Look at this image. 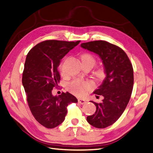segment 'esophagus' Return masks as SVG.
Wrapping results in <instances>:
<instances>
[{
    "instance_id": "esophagus-1",
    "label": "esophagus",
    "mask_w": 153,
    "mask_h": 153,
    "mask_svg": "<svg viewBox=\"0 0 153 153\" xmlns=\"http://www.w3.org/2000/svg\"><path fill=\"white\" fill-rule=\"evenodd\" d=\"M78 103H79V104H84L86 102L85 100H84V99H82V98H79V99H78Z\"/></svg>"
}]
</instances>
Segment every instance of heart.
<instances>
[{"label":"heart","mask_w":153,"mask_h":153,"mask_svg":"<svg viewBox=\"0 0 153 153\" xmlns=\"http://www.w3.org/2000/svg\"><path fill=\"white\" fill-rule=\"evenodd\" d=\"M82 64H88L91 66H93L95 64L96 60L94 56L85 53L81 56L80 58ZM60 69L63 72V64H61ZM102 71L97 72V75H101ZM68 88L72 93L78 97H82L87 93L93 88V84L91 82L88 80H84L81 79H75L71 81L68 84Z\"/></svg>","instance_id":"obj_1"}]
</instances>
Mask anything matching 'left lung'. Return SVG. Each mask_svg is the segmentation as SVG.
Listing matches in <instances>:
<instances>
[{"mask_svg": "<svg viewBox=\"0 0 153 153\" xmlns=\"http://www.w3.org/2000/svg\"><path fill=\"white\" fill-rule=\"evenodd\" d=\"M80 46L96 53L104 65L106 76L93 92L97 98L102 95L104 99L99 104L91 102L97 109L87 121L94 127L105 128L121 117L129 102L134 84L133 65L123 49L106 41H91Z\"/></svg>", "mask_w": 153, "mask_h": 153, "instance_id": "obj_1", "label": "left lung"}]
</instances>
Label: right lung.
<instances>
[{"instance_id":"add662e5","label":"right lung","mask_w":153,"mask_h":153,"mask_svg":"<svg viewBox=\"0 0 153 153\" xmlns=\"http://www.w3.org/2000/svg\"><path fill=\"white\" fill-rule=\"evenodd\" d=\"M80 42L46 40L36 44L27 55L22 85L27 104L36 120L48 129L61 124L67 114V106L78 102L68 92L53 96L52 90L60 80L57 68L61 59Z\"/></svg>"}]
</instances>
